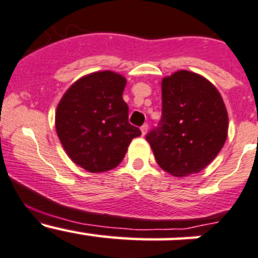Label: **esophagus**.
Wrapping results in <instances>:
<instances>
[{
	"label": "esophagus",
	"instance_id": "1",
	"mask_svg": "<svg viewBox=\"0 0 258 258\" xmlns=\"http://www.w3.org/2000/svg\"><path fill=\"white\" fill-rule=\"evenodd\" d=\"M140 130H142V134H143V135L147 134V132H148V124H143V125L140 126Z\"/></svg>",
	"mask_w": 258,
	"mask_h": 258
}]
</instances>
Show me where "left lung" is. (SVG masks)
I'll return each mask as SVG.
<instances>
[{"label": "left lung", "mask_w": 258, "mask_h": 258, "mask_svg": "<svg viewBox=\"0 0 258 258\" xmlns=\"http://www.w3.org/2000/svg\"><path fill=\"white\" fill-rule=\"evenodd\" d=\"M228 115L218 90L201 75L180 70L162 81V118L145 139L162 169L175 177L198 173L227 139Z\"/></svg>", "instance_id": "1"}]
</instances>
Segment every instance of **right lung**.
I'll use <instances>...</instances> for the list:
<instances>
[{
  "label": "right lung",
  "instance_id": "add662e5",
  "mask_svg": "<svg viewBox=\"0 0 258 258\" xmlns=\"http://www.w3.org/2000/svg\"><path fill=\"white\" fill-rule=\"evenodd\" d=\"M125 84V78L113 71L94 73L73 84L58 103V139L71 160L88 172L115 168L133 138L142 134L128 121Z\"/></svg>",
  "mask_w": 258,
  "mask_h": 258
}]
</instances>
